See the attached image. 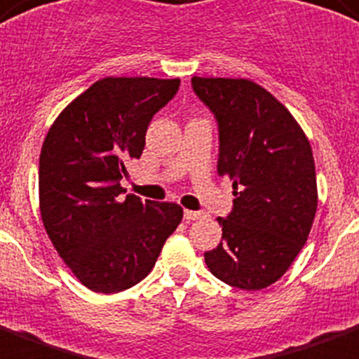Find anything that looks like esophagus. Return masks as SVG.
Masks as SVG:
<instances>
[{
    "label": "esophagus",
    "mask_w": 359,
    "mask_h": 359,
    "mask_svg": "<svg viewBox=\"0 0 359 359\" xmlns=\"http://www.w3.org/2000/svg\"><path fill=\"white\" fill-rule=\"evenodd\" d=\"M201 217H205L203 212H194V210H184V219L186 221H195L201 219Z\"/></svg>",
    "instance_id": "1"
}]
</instances>
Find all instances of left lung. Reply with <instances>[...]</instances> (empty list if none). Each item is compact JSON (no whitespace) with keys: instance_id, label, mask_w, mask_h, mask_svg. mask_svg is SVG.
I'll list each match as a JSON object with an SVG mask.
<instances>
[{"instance_id":"left-lung-1","label":"left lung","mask_w":359,"mask_h":359,"mask_svg":"<svg viewBox=\"0 0 359 359\" xmlns=\"http://www.w3.org/2000/svg\"><path fill=\"white\" fill-rule=\"evenodd\" d=\"M191 86L217 119V173L236 195L229 217H217L223 241L205 262L225 284L264 290L290 269L313 225L310 142L290 110L249 79L194 77Z\"/></svg>"}]
</instances>
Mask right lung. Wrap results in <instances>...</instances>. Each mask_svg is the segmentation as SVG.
Returning a JSON list of instances; mask_svg holds the SVG:
<instances>
[{
    "mask_svg": "<svg viewBox=\"0 0 359 359\" xmlns=\"http://www.w3.org/2000/svg\"><path fill=\"white\" fill-rule=\"evenodd\" d=\"M179 84L180 79H101L58 114L43 140V229L64 264L95 293L144 280L182 221L177 203L123 197L119 184L127 162L142 156L151 119Z\"/></svg>",
    "mask_w": 359,
    "mask_h": 359,
    "instance_id": "1",
    "label": "right lung"
}]
</instances>
